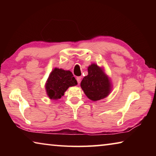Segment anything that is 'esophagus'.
Here are the masks:
<instances>
[{
    "instance_id": "esophagus-1",
    "label": "esophagus",
    "mask_w": 156,
    "mask_h": 156,
    "mask_svg": "<svg viewBox=\"0 0 156 156\" xmlns=\"http://www.w3.org/2000/svg\"><path fill=\"white\" fill-rule=\"evenodd\" d=\"M81 77L80 76H78V77H77L76 78V80H77V82H78V84H80V82H81Z\"/></svg>"
}]
</instances>
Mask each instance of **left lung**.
<instances>
[{"label":"left lung","mask_w":156,"mask_h":156,"mask_svg":"<svg viewBox=\"0 0 156 156\" xmlns=\"http://www.w3.org/2000/svg\"><path fill=\"white\" fill-rule=\"evenodd\" d=\"M88 75L81 81L80 87L84 94L92 101H98L107 97L112 91L110 78L103 67L92 63L88 67Z\"/></svg>","instance_id":"8db88e82"}]
</instances>
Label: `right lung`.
<instances>
[{
	"label": "right lung",
	"instance_id": "right-lung-1",
	"mask_svg": "<svg viewBox=\"0 0 156 156\" xmlns=\"http://www.w3.org/2000/svg\"><path fill=\"white\" fill-rule=\"evenodd\" d=\"M78 84L72 73L69 70L54 68L45 83L47 96L51 100L60 99L69 87Z\"/></svg>",
	"mask_w": 156,
	"mask_h": 156
}]
</instances>
